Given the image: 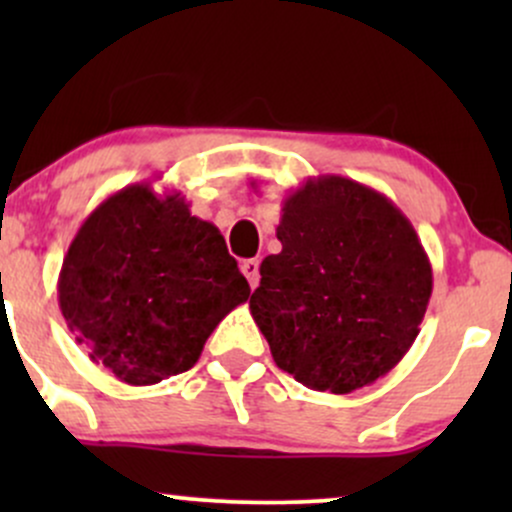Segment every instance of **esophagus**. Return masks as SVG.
<instances>
[{"mask_svg":"<svg viewBox=\"0 0 512 512\" xmlns=\"http://www.w3.org/2000/svg\"><path fill=\"white\" fill-rule=\"evenodd\" d=\"M240 272L248 279L250 289H255V286L260 284V260H255V257H252V260H243L240 262Z\"/></svg>","mask_w":512,"mask_h":512,"instance_id":"1","label":"esophagus"}]
</instances>
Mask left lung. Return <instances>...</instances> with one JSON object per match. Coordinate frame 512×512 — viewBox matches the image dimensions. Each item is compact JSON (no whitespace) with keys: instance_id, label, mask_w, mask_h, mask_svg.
Returning <instances> with one entry per match:
<instances>
[{"instance_id":"1","label":"left lung","mask_w":512,"mask_h":512,"mask_svg":"<svg viewBox=\"0 0 512 512\" xmlns=\"http://www.w3.org/2000/svg\"><path fill=\"white\" fill-rule=\"evenodd\" d=\"M281 211V252L262 260L250 313L298 383L361 390L419 334L433 291L424 245L390 199L342 175L310 178Z\"/></svg>"}]
</instances>
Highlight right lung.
Here are the masks:
<instances>
[{"label": "right lung", "instance_id": "add662e5", "mask_svg": "<svg viewBox=\"0 0 512 512\" xmlns=\"http://www.w3.org/2000/svg\"><path fill=\"white\" fill-rule=\"evenodd\" d=\"M250 286L214 223L180 192L122 187L81 223L64 255L57 298L76 342L127 385L190 370L216 325Z\"/></svg>", "mask_w": 512, "mask_h": 512}]
</instances>
